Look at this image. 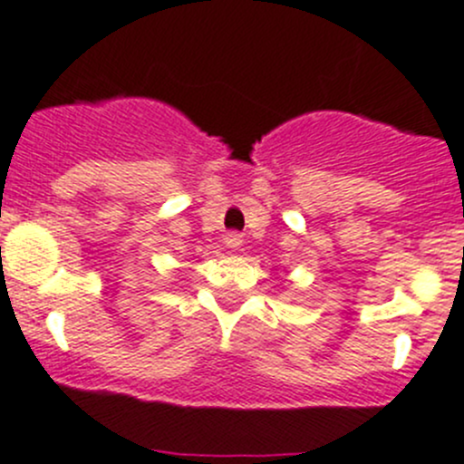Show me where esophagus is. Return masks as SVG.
<instances>
[{"instance_id":"obj_1","label":"esophagus","mask_w":464,"mask_h":464,"mask_svg":"<svg viewBox=\"0 0 464 464\" xmlns=\"http://www.w3.org/2000/svg\"><path fill=\"white\" fill-rule=\"evenodd\" d=\"M225 246H227V248H239L241 237L239 235H227V237H225Z\"/></svg>"}]
</instances>
